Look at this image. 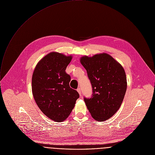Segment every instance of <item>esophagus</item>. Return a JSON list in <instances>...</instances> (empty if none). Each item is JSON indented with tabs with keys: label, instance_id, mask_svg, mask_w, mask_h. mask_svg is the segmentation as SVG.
<instances>
[{
	"label": "esophagus",
	"instance_id": "1",
	"mask_svg": "<svg viewBox=\"0 0 155 155\" xmlns=\"http://www.w3.org/2000/svg\"><path fill=\"white\" fill-rule=\"evenodd\" d=\"M77 92H78V94H80V95L81 96V89H80V88H78V89H77Z\"/></svg>",
	"mask_w": 155,
	"mask_h": 155
}]
</instances>
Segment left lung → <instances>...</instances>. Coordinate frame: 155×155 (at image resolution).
<instances>
[{"mask_svg": "<svg viewBox=\"0 0 155 155\" xmlns=\"http://www.w3.org/2000/svg\"><path fill=\"white\" fill-rule=\"evenodd\" d=\"M87 71L93 94L84 102L92 118L106 121L120 109L127 89V78L121 64L107 53L80 58Z\"/></svg>", "mask_w": 155, "mask_h": 155, "instance_id": "8db88e82", "label": "left lung"}]
</instances>
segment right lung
<instances>
[{"label":"right lung","instance_id":"add662e5","mask_svg":"<svg viewBox=\"0 0 155 155\" xmlns=\"http://www.w3.org/2000/svg\"><path fill=\"white\" fill-rule=\"evenodd\" d=\"M72 58V55L51 52L38 62L32 74L35 101L41 111L54 121L67 119L79 98L77 91L70 87L71 77L65 71Z\"/></svg>","mask_w":155,"mask_h":155}]
</instances>
